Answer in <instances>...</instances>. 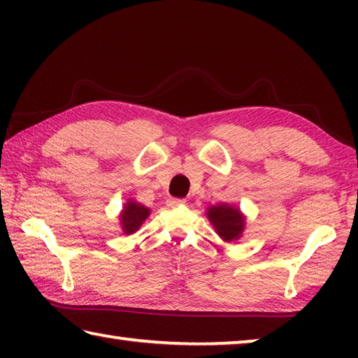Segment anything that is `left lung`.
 <instances>
[{
	"instance_id": "8db88e82",
	"label": "left lung",
	"mask_w": 358,
	"mask_h": 358,
	"mask_svg": "<svg viewBox=\"0 0 358 358\" xmlns=\"http://www.w3.org/2000/svg\"><path fill=\"white\" fill-rule=\"evenodd\" d=\"M148 216H150V208L129 199V201L126 202V205H123V210H121V215H120V222H121V227H123V232L128 235L136 234Z\"/></svg>"
}]
</instances>
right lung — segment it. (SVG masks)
<instances>
[{"label": "right lung", "mask_w": 358, "mask_h": 358, "mask_svg": "<svg viewBox=\"0 0 358 358\" xmlns=\"http://www.w3.org/2000/svg\"><path fill=\"white\" fill-rule=\"evenodd\" d=\"M207 217L224 241L237 240L245 230V216L234 205H213L207 210Z\"/></svg>", "instance_id": "1"}]
</instances>
